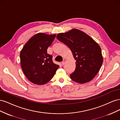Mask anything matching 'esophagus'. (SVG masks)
<instances>
[{"mask_svg": "<svg viewBox=\"0 0 120 120\" xmlns=\"http://www.w3.org/2000/svg\"><path fill=\"white\" fill-rule=\"evenodd\" d=\"M66 60L64 59V60H63V61L62 63H61V64H62V65H63V66H64V64H65V63H66Z\"/></svg>", "mask_w": 120, "mask_h": 120, "instance_id": "obj_1", "label": "esophagus"}]
</instances>
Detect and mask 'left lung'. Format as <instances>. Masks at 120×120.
<instances>
[{
    "mask_svg": "<svg viewBox=\"0 0 120 120\" xmlns=\"http://www.w3.org/2000/svg\"><path fill=\"white\" fill-rule=\"evenodd\" d=\"M56 38L70 49L76 60L75 70L70 75L71 79L79 83L92 80L103 62L98 43L85 32L75 28L59 34Z\"/></svg>",
    "mask_w": 120,
    "mask_h": 120,
    "instance_id": "1",
    "label": "left lung"
}]
</instances>
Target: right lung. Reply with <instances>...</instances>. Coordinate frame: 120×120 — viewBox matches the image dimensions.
Returning a JSON list of instances; mask_svg holds the SVG:
<instances>
[{
	"mask_svg": "<svg viewBox=\"0 0 120 120\" xmlns=\"http://www.w3.org/2000/svg\"><path fill=\"white\" fill-rule=\"evenodd\" d=\"M56 34L39 32L34 34L20 52L21 68L25 77L34 84L43 85L51 80L59 66L54 64L52 56L47 53Z\"/></svg>",
	"mask_w": 120,
	"mask_h": 120,
	"instance_id": "obj_1",
	"label": "right lung"
}]
</instances>
